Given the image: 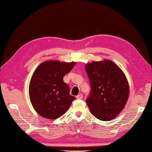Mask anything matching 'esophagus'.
<instances>
[{
  "instance_id": "34e87169",
  "label": "esophagus",
  "mask_w": 152,
  "mask_h": 152,
  "mask_svg": "<svg viewBox=\"0 0 152 152\" xmlns=\"http://www.w3.org/2000/svg\"><path fill=\"white\" fill-rule=\"evenodd\" d=\"M83 94H79L78 96H77V98L79 99V100H80V99H82L83 98Z\"/></svg>"
}]
</instances>
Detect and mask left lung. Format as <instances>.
I'll list each match as a JSON object with an SVG mask.
<instances>
[{
    "instance_id": "left-lung-1",
    "label": "left lung",
    "mask_w": 152,
    "mask_h": 152,
    "mask_svg": "<svg viewBox=\"0 0 152 152\" xmlns=\"http://www.w3.org/2000/svg\"><path fill=\"white\" fill-rule=\"evenodd\" d=\"M91 86L86 102L91 113L101 121H110L125 107L129 95L127 79L112 61L105 60L85 64Z\"/></svg>"
}]
</instances>
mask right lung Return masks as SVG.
<instances>
[{
    "label": "right lung",
    "instance_id": "1",
    "mask_svg": "<svg viewBox=\"0 0 152 152\" xmlns=\"http://www.w3.org/2000/svg\"><path fill=\"white\" fill-rule=\"evenodd\" d=\"M75 62L45 61L37 67L29 86L30 101L34 109L46 119H58L66 112L75 98L64 77L72 70Z\"/></svg>",
    "mask_w": 152,
    "mask_h": 152
}]
</instances>
